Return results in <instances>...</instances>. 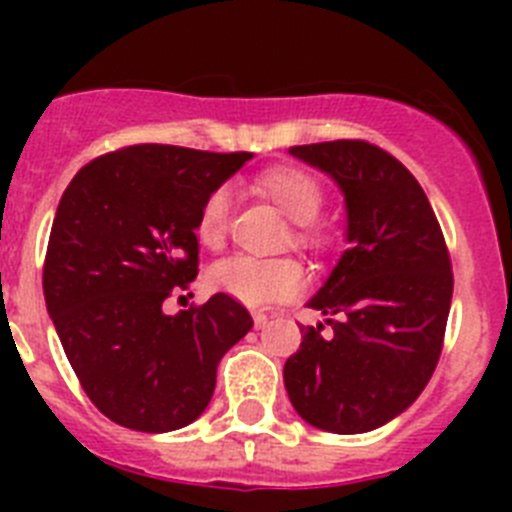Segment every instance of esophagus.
Wrapping results in <instances>:
<instances>
[{"label": "esophagus", "instance_id": "obj_1", "mask_svg": "<svg viewBox=\"0 0 512 512\" xmlns=\"http://www.w3.org/2000/svg\"><path fill=\"white\" fill-rule=\"evenodd\" d=\"M266 320H269V318H266L264 312H253V325H256V328H264Z\"/></svg>", "mask_w": 512, "mask_h": 512}]
</instances>
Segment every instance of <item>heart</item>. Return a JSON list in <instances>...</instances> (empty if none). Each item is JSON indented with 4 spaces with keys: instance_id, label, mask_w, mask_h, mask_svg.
I'll return each mask as SVG.
<instances>
[{
    "instance_id": "1",
    "label": "heart",
    "mask_w": 512,
    "mask_h": 512,
    "mask_svg": "<svg viewBox=\"0 0 512 512\" xmlns=\"http://www.w3.org/2000/svg\"><path fill=\"white\" fill-rule=\"evenodd\" d=\"M259 189L292 223H297V241L310 243V246L323 243V233L312 228L310 220L318 217L325 194L310 171L297 169V166H277L259 176ZM230 210H233V197L228 187H215L207 194L197 212V225H194V233L202 246L212 251L223 246L228 235ZM210 287L243 305L261 307L300 297L307 287V274L305 266L292 256H279V259L230 256L210 269Z\"/></svg>"
}]
</instances>
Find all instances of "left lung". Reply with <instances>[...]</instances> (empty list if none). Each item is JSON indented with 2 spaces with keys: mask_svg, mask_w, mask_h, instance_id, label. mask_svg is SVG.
Listing matches in <instances>:
<instances>
[{
  "mask_svg": "<svg viewBox=\"0 0 512 512\" xmlns=\"http://www.w3.org/2000/svg\"><path fill=\"white\" fill-rule=\"evenodd\" d=\"M289 153L328 174L346 202V243L307 307L284 387L305 423L366 433L418 400L438 364L451 310V259L413 174L366 140H330Z\"/></svg>",
  "mask_w": 512,
  "mask_h": 512,
  "instance_id": "left-lung-1",
  "label": "left lung"
}]
</instances>
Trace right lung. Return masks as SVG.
<instances>
[{
    "instance_id": "right-lung-1",
    "label": "right lung",
    "mask_w": 512,
    "mask_h": 512,
    "mask_svg": "<svg viewBox=\"0 0 512 512\" xmlns=\"http://www.w3.org/2000/svg\"><path fill=\"white\" fill-rule=\"evenodd\" d=\"M253 153L179 146L94 158L63 192L45 253L43 292L89 400L117 425L169 433L205 413L217 364L253 320L217 292L166 315L197 277V212Z\"/></svg>"
}]
</instances>
